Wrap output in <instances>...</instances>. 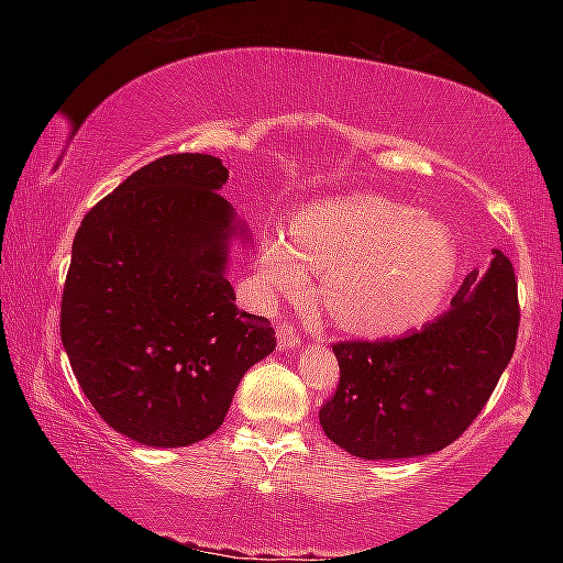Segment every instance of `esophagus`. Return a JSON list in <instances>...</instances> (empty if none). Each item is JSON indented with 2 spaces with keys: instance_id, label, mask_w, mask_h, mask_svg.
Returning <instances> with one entry per match:
<instances>
[{
  "instance_id": "1",
  "label": "esophagus",
  "mask_w": 563,
  "mask_h": 563,
  "mask_svg": "<svg viewBox=\"0 0 563 563\" xmlns=\"http://www.w3.org/2000/svg\"><path fill=\"white\" fill-rule=\"evenodd\" d=\"M295 345H298V332H295L288 322H283V325H278V347L292 350Z\"/></svg>"
}]
</instances>
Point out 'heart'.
<instances>
[{"label": "heart", "instance_id": "1", "mask_svg": "<svg viewBox=\"0 0 563 563\" xmlns=\"http://www.w3.org/2000/svg\"><path fill=\"white\" fill-rule=\"evenodd\" d=\"M322 271L320 298L342 328L387 338L432 316L456 271L450 228L379 196L310 203L292 218L290 238L261 241V288L298 292Z\"/></svg>", "mask_w": 563, "mask_h": 563}]
</instances>
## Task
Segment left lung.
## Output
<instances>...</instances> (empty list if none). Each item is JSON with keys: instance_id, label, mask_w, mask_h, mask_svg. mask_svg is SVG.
I'll use <instances>...</instances> for the list:
<instances>
[{"instance_id": "8db88e82", "label": "left lung", "mask_w": 563, "mask_h": 563, "mask_svg": "<svg viewBox=\"0 0 563 563\" xmlns=\"http://www.w3.org/2000/svg\"><path fill=\"white\" fill-rule=\"evenodd\" d=\"M517 275L494 251L472 271L452 308L395 340L335 342V395L320 407L328 440L362 460H405L444 450L487 405L517 347Z\"/></svg>"}]
</instances>
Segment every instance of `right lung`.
Here are the masks:
<instances>
[{"mask_svg": "<svg viewBox=\"0 0 563 563\" xmlns=\"http://www.w3.org/2000/svg\"><path fill=\"white\" fill-rule=\"evenodd\" d=\"M221 158L151 161L84 216L62 295V342L84 395L146 446L223 424L243 375L275 350L268 318L238 310L228 245L245 233L218 194Z\"/></svg>", "mask_w": 563, "mask_h": 563, "instance_id": "add662e5", "label": "right lung"}]
</instances>
